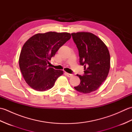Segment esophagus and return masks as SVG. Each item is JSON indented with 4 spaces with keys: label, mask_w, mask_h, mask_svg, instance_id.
Listing matches in <instances>:
<instances>
[{
    "label": "esophagus",
    "mask_w": 132,
    "mask_h": 132,
    "mask_svg": "<svg viewBox=\"0 0 132 132\" xmlns=\"http://www.w3.org/2000/svg\"><path fill=\"white\" fill-rule=\"evenodd\" d=\"M66 75H67V77H72V76H73V75L72 74H69V73H68V72H66Z\"/></svg>",
    "instance_id": "esophagus-1"
}]
</instances>
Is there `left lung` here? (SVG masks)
Listing matches in <instances>:
<instances>
[{"label": "left lung", "instance_id": "left-lung-1", "mask_svg": "<svg viewBox=\"0 0 132 132\" xmlns=\"http://www.w3.org/2000/svg\"><path fill=\"white\" fill-rule=\"evenodd\" d=\"M79 51V63L84 66L83 76L77 75L79 85L77 91L88 94L100 87L107 77L110 69V54L105 44L100 38L90 32L71 33Z\"/></svg>", "mask_w": 132, "mask_h": 132}]
</instances>
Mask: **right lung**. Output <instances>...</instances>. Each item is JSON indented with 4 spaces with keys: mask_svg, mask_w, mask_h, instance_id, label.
<instances>
[{
    "mask_svg": "<svg viewBox=\"0 0 132 132\" xmlns=\"http://www.w3.org/2000/svg\"><path fill=\"white\" fill-rule=\"evenodd\" d=\"M70 38L69 33L49 32L36 34L25 43L20 54L19 67L30 87L38 91L53 87L63 71L49 68V61Z\"/></svg>",
    "mask_w": 132,
    "mask_h": 132,
    "instance_id": "right-lung-1",
    "label": "right lung"
}]
</instances>
